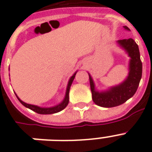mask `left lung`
Returning <instances> with one entry per match:
<instances>
[{
  "mask_svg": "<svg viewBox=\"0 0 152 152\" xmlns=\"http://www.w3.org/2000/svg\"><path fill=\"white\" fill-rule=\"evenodd\" d=\"M123 27L129 30L126 26ZM117 42L130 57L129 75L124 82L118 86L110 87L108 90L99 92L96 90L93 78L88 74L93 102L103 107H113L124 104L135 94L142 77V62L137 44L132 38L118 40Z\"/></svg>",
  "mask_w": 152,
  "mask_h": 152,
  "instance_id": "1",
  "label": "left lung"
}]
</instances>
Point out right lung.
Listing matches in <instances>:
<instances>
[{
    "label": "right lung",
    "instance_id": "obj_1",
    "mask_svg": "<svg viewBox=\"0 0 152 152\" xmlns=\"http://www.w3.org/2000/svg\"><path fill=\"white\" fill-rule=\"evenodd\" d=\"M76 73H77V71L73 75V76L70 77V80H69L68 84H67V87H66V94H65V97H64V100H63L60 104L56 105V106L52 107H41L36 106V105H32V104H26V103H25V102L22 101L21 99L17 96L16 94H15V96H16V97L19 100V102H20L23 106H25L26 107H27V108L30 109V110H34V111H35V112L37 113V114H41V115H50V114H55V113L59 112V111H61L62 110H64V109L67 106V104H68L70 88V86H71V84H72L73 81H74V79H75Z\"/></svg>",
    "mask_w": 152,
    "mask_h": 152
}]
</instances>
